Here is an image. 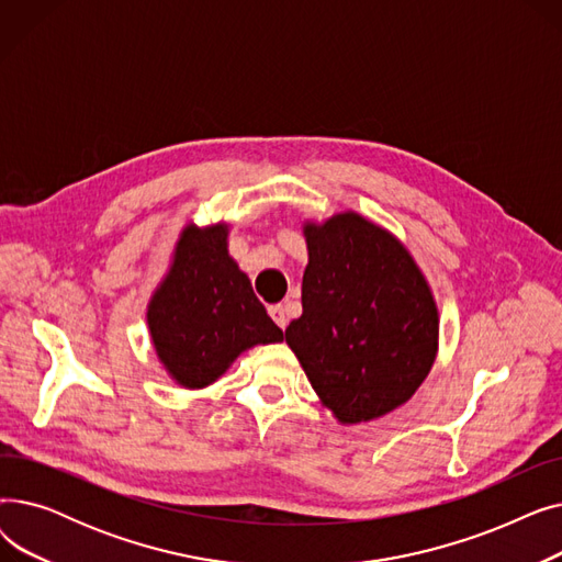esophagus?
<instances>
[{"label": "esophagus", "mask_w": 562, "mask_h": 562, "mask_svg": "<svg viewBox=\"0 0 562 562\" xmlns=\"http://www.w3.org/2000/svg\"><path fill=\"white\" fill-rule=\"evenodd\" d=\"M269 314H271V318L278 323V326L284 330L286 328V314H284V307L282 305H271L269 307Z\"/></svg>", "instance_id": "esophagus-1"}]
</instances>
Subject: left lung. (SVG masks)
Segmentation results:
<instances>
[{"instance_id": "left-lung-1", "label": "left lung", "mask_w": 562, "mask_h": 562, "mask_svg": "<svg viewBox=\"0 0 562 562\" xmlns=\"http://www.w3.org/2000/svg\"><path fill=\"white\" fill-rule=\"evenodd\" d=\"M303 314L284 339L339 424L407 403L439 348L432 289L398 236L358 212L305 221Z\"/></svg>"}]
</instances>
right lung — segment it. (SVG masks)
Returning <instances> with one entry per match:
<instances>
[{
	"label": "right lung",
	"instance_id": "1",
	"mask_svg": "<svg viewBox=\"0 0 562 562\" xmlns=\"http://www.w3.org/2000/svg\"><path fill=\"white\" fill-rule=\"evenodd\" d=\"M227 236L225 221L187 223L147 303L157 358L184 390L210 387L241 352L284 339L232 259Z\"/></svg>",
	"mask_w": 562,
	"mask_h": 562
}]
</instances>
